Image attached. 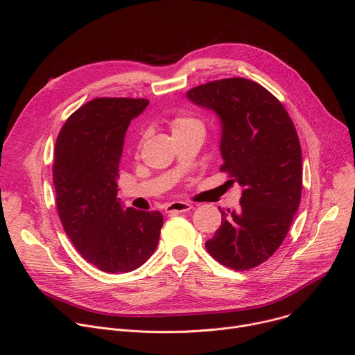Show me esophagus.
Here are the masks:
<instances>
[{"instance_id":"34e87169","label":"esophagus","mask_w":355,"mask_h":355,"mask_svg":"<svg viewBox=\"0 0 355 355\" xmlns=\"http://www.w3.org/2000/svg\"><path fill=\"white\" fill-rule=\"evenodd\" d=\"M191 210V204L189 202H184V201H174L171 204H168L165 207V211L170 213V214H175V213H185Z\"/></svg>"}]
</instances>
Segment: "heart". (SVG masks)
<instances>
[{"label":"heart","instance_id":"obj_1","mask_svg":"<svg viewBox=\"0 0 355 355\" xmlns=\"http://www.w3.org/2000/svg\"><path fill=\"white\" fill-rule=\"evenodd\" d=\"M170 126H171V130H173L174 135L190 132V130H202L201 121H198L194 116H189V115L174 116L170 121Z\"/></svg>","mask_w":355,"mask_h":355}]
</instances>
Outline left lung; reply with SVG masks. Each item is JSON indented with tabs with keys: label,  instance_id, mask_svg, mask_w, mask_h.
Masks as SVG:
<instances>
[{
	"label": "left lung",
	"instance_id": "1",
	"mask_svg": "<svg viewBox=\"0 0 355 355\" xmlns=\"http://www.w3.org/2000/svg\"><path fill=\"white\" fill-rule=\"evenodd\" d=\"M187 98L221 122L220 153L232 184L243 191L239 211L221 213L207 252L227 268L248 270L282 245L302 193V153L295 125L269 90L245 78L200 85Z\"/></svg>",
	"mask_w": 355,
	"mask_h": 355
}]
</instances>
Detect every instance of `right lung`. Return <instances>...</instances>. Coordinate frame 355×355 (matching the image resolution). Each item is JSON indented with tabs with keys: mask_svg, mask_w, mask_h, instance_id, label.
<instances>
[{
	"mask_svg": "<svg viewBox=\"0 0 355 355\" xmlns=\"http://www.w3.org/2000/svg\"><path fill=\"white\" fill-rule=\"evenodd\" d=\"M148 99L96 98L63 125L54 148L55 206L73 246L107 273L142 266L159 240L162 214L123 206L118 196L126 129Z\"/></svg>",
	"mask_w": 355,
	"mask_h": 355,
	"instance_id": "add662e5",
	"label": "right lung"
}]
</instances>
